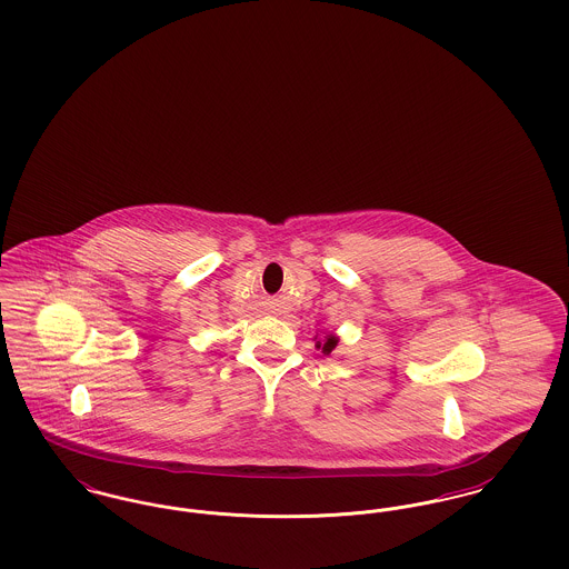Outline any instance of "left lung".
<instances>
[{"instance_id":"obj_1","label":"left lung","mask_w":569,"mask_h":569,"mask_svg":"<svg viewBox=\"0 0 569 569\" xmlns=\"http://www.w3.org/2000/svg\"><path fill=\"white\" fill-rule=\"evenodd\" d=\"M335 346H337V337H332V335H328L325 339V343H320L318 341V348H322V352L330 353L335 350Z\"/></svg>"}]
</instances>
